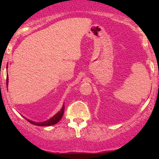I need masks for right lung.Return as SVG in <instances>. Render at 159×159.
<instances>
[{
	"instance_id": "1",
	"label": "right lung",
	"mask_w": 159,
	"mask_h": 159,
	"mask_svg": "<svg viewBox=\"0 0 159 159\" xmlns=\"http://www.w3.org/2000/svg\"><path fill=\"white\" fill-rule=\"evenodd\" d=\"M7 84H8V75H7ZM63 113H64V105H63L61 110L59 112L57 113V114L54 115L53 117H52L51 119H49L48 120H46V121L42 122V123H36V122L31 121V120L27 119V118H25H25L27 120V121L30 122V123L34 124V125H39V126H48V125H54V124L57 123L58 122L61 120L62 116H63Z\"/></svg>"
}]
</instances>
